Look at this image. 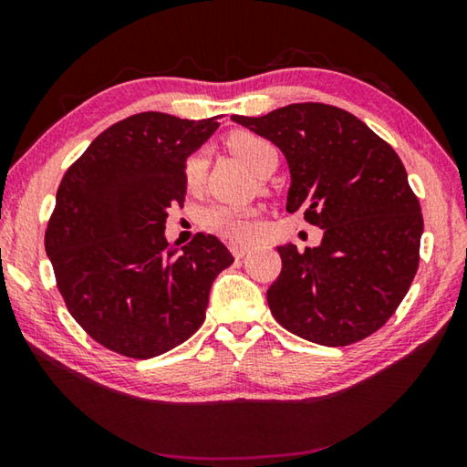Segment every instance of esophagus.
Listing matches in <instances>:
<instances>
[{
	"label": "esophagus",
	"mask_w": 467,
	"mask_h": 467,
	"mask_svg": "<svg viewBox=\"0 0 467 467\" xmlns=\"http://www.w3.org/2000/svg\"><path fill=\"white\" fill-rule=\"evenodd\" d=\"M228 247H231V253L236 259L244 257V255H247V251H249V244H244V243H231Z\"/></svg>",
	"instance_id": "obj_1"
}]
</instances>
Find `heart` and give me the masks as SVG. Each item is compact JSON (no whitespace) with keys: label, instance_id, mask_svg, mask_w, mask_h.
Masks as SVG:
<instances>
[{"label":"heart","instance_id":"b5f03b06","mask_svg":"<svg viewBox=\"0 0 467 467\" xmlns=\"http://www.w3.org/2000/svg\"><path fill=\"white\" fill-rule=\"evenodd\" d=\"M228 150L239 158V161L257 177L264 172L278 167V150L270 141L255 136L249 131H236L228 138ZM205 171V156L197 152L187 158L185 162V179L189 185H197ZM202 224L208 231L226 236L231 241H249L255 234V223H253L251 212H241L224 205H212L202 212Z\"/></svg>","mask_w":467,"mask_h":467}]
</instances>
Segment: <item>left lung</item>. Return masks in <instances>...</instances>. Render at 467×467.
<instances>
[{"instance_id": "8db88e82", "label": "left lung", "mask_w": 467, "mask_h": 467, "mask_svg": "<svg viewBox=\"0 0 467 467\" xmlns=\"http://www.w3.org/2000/svg\"><path fill=\"white\" fill-rule=\"evenodd\" d=\"M234 123L286 158V212H303L323 239L303 253L282 244L267 288L275 321L321 346L373 334L404 300L418 270L420 203L393 148L344 109L298 102Z\"/></svg>"}]
</instances>
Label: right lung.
I'll list each match as a JSON object with an SVG mask.
<instances>
[{"label":"right lung","mask_w":467,"mask_h":467,"mask_svg":"<svg viewBox=\"0 0 467 467\" xmlns=\"http://www.w3.org/2000/svg\"><path fill=\"white\" fill-rule=\"evenodd\" d=\"M212 119L131 115L110 125L63 175L45 251L72 317L109 350L152 358L192 337L212 282L234 262L214 234L177 247L164 236L187 193L185 162Z\"/></svg>","instance_id":"add662e5"}]
</instances>
